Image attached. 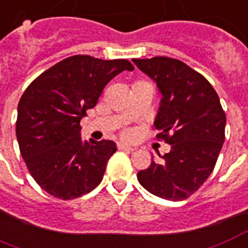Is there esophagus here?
<instances>
[{
  "instance_id": "1",
  "label": "esophagus",
  "mask_w": 248,
  "mask_h": 248,
  "mask_svg": "<svg viewBox=\"0 0 248 248\" xmlns=\"http://www.w3.org/2000/svg\"><path fill=\"white\" fill-rule=\"evenodd\" d=\"M118 149H121V151H127V152H132L135 148L131 147V145L126 144V143H118Z\"/></svg>"
}]
</instances>
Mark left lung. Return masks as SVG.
I'll return each mask as SVG.
<instances>
[{
  "instance_id": "1",
  "label": "left lung",
  "mask_w": 248,
  "mask_h": 248,
  "mask_svg": "<svg viewBox=\"0 0 248 248\" xmlns=\"http://www.w3.org/2000/svg\"><path fill=\"white\" fill-rule=\"evenodd\" d=\"M161 93L155 126L170 144L161 162L138 173L147 191L162 199H187L213 171L225 140L226 116L218 94L202 74L179 60H132Z\"/></svg>"
}]
</instances>
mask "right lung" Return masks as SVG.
<instances>
[{
  "label": "right lung",
  "mask_w": 248,
  "mask_h": 248,
  "mask_svg": "<svg viewBox=\"0 0 248 248\" xmlns=\"http://www.w3.org/2000/svg\"><path fill=\"white\" fill-rule=\"evenodd\" d=\"M124 70H134L127 60L78 54L40 74L22 94L15 128L20 155L36 183L54 198L75 199L101 182L116 143L83 141L80 120Z\"/></svg>",
  "instance_id": "right-lung-1"
}]
</instances>
